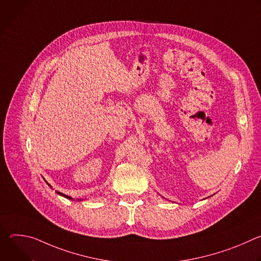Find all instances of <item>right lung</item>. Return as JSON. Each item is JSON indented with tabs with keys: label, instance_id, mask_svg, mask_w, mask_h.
<instances>
[{
	"label": "right lung",
	"instance_id": "obj_1",
	"mask_svg": "<svg viewBox=\"0 0 261 261\" xmlns=\"http://www.w3.org/2000/svg\"><path fill=\"white\" fill-rule=\"evenodd\" d=\"M60 195H62V196H65V197H67V198H69V199H72L71 197H69V196H66V195H64V194H62V193H60V192H58Z\"/></svg>",
	"mask_w": 261,
	"mask_h": 261
}]
</instances>
